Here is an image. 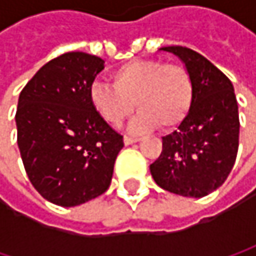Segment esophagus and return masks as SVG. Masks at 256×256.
<instances>
[{"instance_id": "esophagus-1", "label": "esophagus", "mask_w": 256, "mask_h": 256, "mask_svg": "<svg viewBox=\"0 0 256 256\" xmlns=\"http://www.w3.org/2000/svg\"><path fill=\"white\" fill-rule=\"evenodd\" d=\"M124 144L126 145H132V144H134V142H138L139 140V138H130V136H124Z\"/></svg>"}]
</instances>
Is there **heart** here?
I'll return each mask as SVG.
<instances>
[{
  "label": "heart",
  "mask_w": 256,
  "mask_h": 256,
  "mask_svg": "<svg viewBox=\"0 0 256 256\" xmlns=\"http://www.w3.org/2000/svg\"><path fill=\"white\" fill-rule=\"evenodd\" d=\"M112 86L93 82L88 99L94 111L110 124L118 126L136 108L132 132L158 126L178 128L188 117L194 102V82L186 68L151 59H136L116 68Z\"/></svg>",
  "instance_id": "b5f03b06"
}]
</instances>
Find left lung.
<instances>
[{
	"instance_id": "left-lung-1",
	"label": "left lung",
	"mask_w": 256,
	"mask_h": 256,
	"mask_svg": "<svg viewBox=\"0 0 256 256\" xmlns=\"http://www.w3.org/2000/svg\"><path fill=\"white\" fill-rule=\"evenodd\" d=\"M194 82V102L178 130L163 136V151L150 166L158 186L184 197H204L220 188L238 150V106L231 81L200 53L169 46Z\"/></svg>"
}]
</instances>
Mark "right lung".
<instances>
[{
    "label": "right lung",
    "instance_id": "add662e5",
    "mask_svg": "<svg viewBox=\"0 0 256 256\" xmlns=\"http://www.w3.org/2000/svg\"><path fill=\"white\" fill-rule=\"evenodd\" d=\"M104 64L82 52L65 53L47 62L19 96L18 145L26 175L58 206L72 208L104 194L124 146L88 99Z\"/></svg>",
    "mask_w": 256,
    "mask_h": 256
}]
</instances>
